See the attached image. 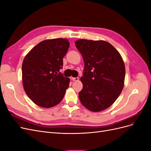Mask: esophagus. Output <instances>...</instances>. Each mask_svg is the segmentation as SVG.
I'll return each mask as SVG.
<instances>
[{"label":"esophagus","mask_w":151,"mask_h":151,"mask_svg":"<svg viewBox=\"0 0 151 151\" xmlns=\"http://www.w3.org/2000/svg\"><path fill=\"white\" fill-rule=\"evenodd\" d=\"M72 79L73 81H79L78 77H72Z\"/></svg>","instance_id":"34e87169"}]
</instances>
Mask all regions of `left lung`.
Here are the masks:
<instances>
[{
    "label": "left lung",
    "mask_w": 151,
    "mask_h": 151,
    "mask_svg": "<svg viewBox=\"0 0 151 151\" xmlns=\"http://www.w3.org/2000/svg\"><path fill=\"white\" fill-rule=\"evenodd\" d=\"M75 44L84 62L80 101L91 111H103L116 101L124 87V62L117 50L105 41L81 39Z\"/></svg>",
    "instance_id": "1"
}]
</instances>
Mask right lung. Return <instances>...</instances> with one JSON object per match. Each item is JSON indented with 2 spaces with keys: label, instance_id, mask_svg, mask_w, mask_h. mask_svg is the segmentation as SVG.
I'll use <instances>...</instances> for the list:
<instances>
[{
  "label": "right lung",
  "instance_id": "add662e5",
  "mask_svg": "<svg viewBox=\"0 0 151 151\" xmlns=\"http://www.w3.org/2000/svg\"><path fill=\"white\" fill-rule=\"evenodd\" d=\"M65 38L43 40L32 48L22 64L24 90L35 104L48 108L60 103L70 79L58 74L69 48Z\"/></svg>",
  "mask_w": 151,
  "mask_h": 151
}]
</instances>
